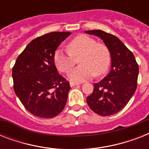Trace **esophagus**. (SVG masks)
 I'll return each mask as SVG.
<instances>
[{
  "instance_id": "obj_1",
  "label": "esophagus",
  "mask_w": 149,
  "mask_h": 149,
  "mask_svg": "<svg viewBox=\"0 0 149 149\" xmlns=\"http://www.w3.org/2000/svg\"><path fill=\"white\" fill-rule=\"evenodd\" d=\"M70 86H77V85H79L80 83H77V82H73V81H71L70 83Z\"/></svg>"
}]
</instances>
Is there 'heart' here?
<instances>
[{"mask_svg": "<svg viewBox=\"0 0 149 149\" xmlns=\"http://www.w3.org/2000/svg\"><path fill=\"white\" fill-rule=\"evenodd\" d=\"M69 52L58 49L54 56V63L59 71L68 72L75 65L74 57H78L80 65L69 73L72 80L83 81L106 72L111 62L108 48L97 43L93 38L79 35L70 41L67 45Z\"/></svg>", "mask_w": 149, "mask_h": 149, "instance_id": "obj_1", "label": "heart"}]
</instances>
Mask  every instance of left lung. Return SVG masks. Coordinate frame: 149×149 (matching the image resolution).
<instances>
[{
	"label": "left lung",
	"instance_id": "left-lung-1",
	"mask_svg": "<svg viewBox=\"0 0 149 149\" xmlns=\"http://www.w3.org/2000/svg\"><path fill=\"white\" fill-rule=\"evenodd\" d=\"M101 38L111 56L109 74L94 84L93 93L86 97L90 108L100 116H111L122 110L137 88L139 65L132 52L116 36L101 30L85 31Z\"/></svg>",
	"mask_w": 149,
	"mask_h": 149
}]
</instances>
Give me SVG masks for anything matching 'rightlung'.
<instances>
[{
    "label": "right lung",
    "mask_w": 149,
    "mask_h": 149,
    "mask_svg": "<svg viewBox=\"0 0 149 149\" xmlns=\"http://www.w3.org/2000/svg\"><path fill=\"white\" fill-rule=\"evenodd\" d=\"M71 32H51L35 38L20 54L12 69L14 91L27 111L42 118L63 111L70 83L58 74L54 56Z\"/></svg>",
    "instance_id": "right-lung-1"
}]
</instances>
